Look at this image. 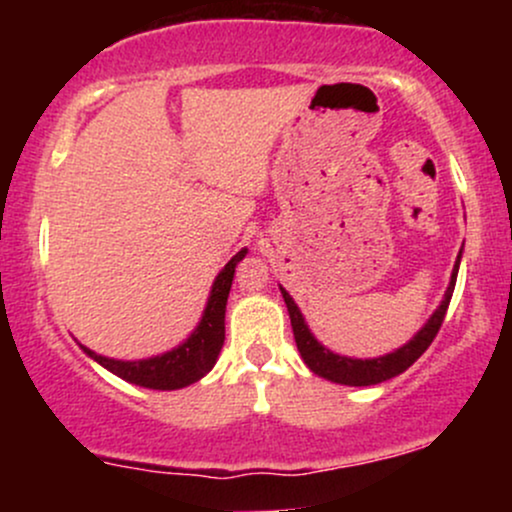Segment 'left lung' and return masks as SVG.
<instances>
[{
    "label": "left lung",
    "mask_w": 512,
    "mask_h": 512,
    "mask_svg": "<svg viewBox=\"0 0 512 512\" xmlns=\"http://www.w3.org/2000/svg\"><path fill=\"white\" fill-rule=\"evenodd\" d=\"M460 260H462V250L457 255L455 267H452L450 274V284L445 289L443 301L433 315L428 317L426 325L421 327L414 337L409 339L407 344H402L399 349L390 351L385 356H375V358H354V356H342V354H334V351L322 346L315 339V334L310 332L308 322L298 308L296 301L291 298V293L279 286L281 296H284L286 308H289V317H291V327H293V339H296L298 351H301V358L305 361V366L313 370L315 375L320 378L330 380V383H339V385H351V387H368V385H378L385 383V380L395 378V375L404 373L411 363L416 361L424 351L431 346L433 339L443 325V317L448 313V305L452 298V291H455V281H457V272H460Z\"/></svg>",
    "instance_id": "left-lung-1"
}]
</instances>
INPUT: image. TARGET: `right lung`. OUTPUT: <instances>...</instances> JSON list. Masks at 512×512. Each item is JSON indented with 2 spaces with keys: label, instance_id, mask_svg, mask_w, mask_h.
Returning <instances> with one entry per match:
<instances>
[{
  "label": "right lung",
  "instance_id": "1",
  "mask_svg": "<svg viewBox=\"0 0 512 512\" xmlns=\"http://www.w3.org/2000/svg\"><path fill=\"white\" fill-rule=\"evenodd\" d=\"M245 255H248V248L236 252L228 260L226 267L214 279V284H211L207 305H204V313L199 317L197 327L190 332L185 342L173 346L170 351L149 358H137V361H122V358L96 354V351L88 349L81 342L79 346L88 358H93L105 370H110L117 378L127 380L132 385L149 387V390H180V387L197 383L219 361L223 339H226L228 293H231L238 262Z\"/></svg>",
  "mask_w": 512,
  "mask_h": 512
}]
</instances>
